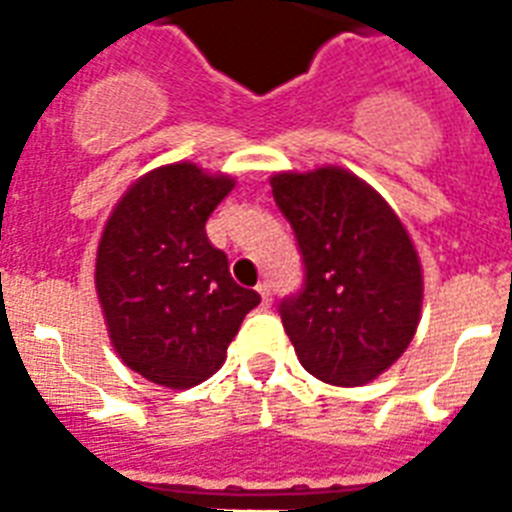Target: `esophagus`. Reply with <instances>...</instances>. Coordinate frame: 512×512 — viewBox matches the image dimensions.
I'll return each mask as SVG.
<instances>
[{
  "label": "esophagus",
  "mask_w": 512,
  "mask_h": 512,
  "mask_svg": "<svg viewBox=\"0 0 512 512\" xmlns=\"http://www.w3.org/2000/svg\"><path fill=\"white\" fill-rule=\"evenodd\" d=\"M257 292H260V297H263V305H271V284L268 281H263V284H257Z\"/></svg>",
  "instance_id": "esophagus-1"
}]
</instances>
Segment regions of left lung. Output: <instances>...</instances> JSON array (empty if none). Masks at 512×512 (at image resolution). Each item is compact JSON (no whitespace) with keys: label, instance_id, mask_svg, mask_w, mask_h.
<instances>
[{"label":"left lung","instance_id":"8db88e82","mask_svg":"<svg viewBox=\"0 0 512 512\" xmlns=\"http://www.w3.org/2000/svg\"><path fill=\"white\" fill-rule=\"evenodd\" d=\"M273 199L303 255V289L279 316L305 372L356 388L412 342L422 308L420 257L364 180L337 167L271 177Z\"/></svg>","mask_w":512,"mask_h":512}]
</instances>
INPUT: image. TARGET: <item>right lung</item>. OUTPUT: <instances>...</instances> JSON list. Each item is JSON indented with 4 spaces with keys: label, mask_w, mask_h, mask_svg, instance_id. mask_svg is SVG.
<instances>
[{
    "label": "right lung",
    "mask_w": 512,
    "mask_h": 512,
    "mask_svg": "<svg viewBox=\"0 0 512 512\" xmlns=\"http://www.w3.org/2000/svg\"><path fill=\"white\" fill-rule=\"evenodd\" d=\"M231 191V177L196 164L159 167L124 193L100 239L95 287L111 342L132 372L164 388L212 377L260 303L231 279L204 228Z\"/></svg>",
    "instance_id": "obj_1"
}]
</instances>
